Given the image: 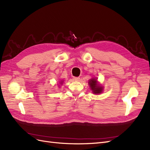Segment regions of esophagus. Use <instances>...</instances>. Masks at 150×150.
Segmentation results:
<instances>
[{"instance_id":"esophagus-1","label":"esophagus","mask_w":150,"mask_h":150,"mask_svg":"<svg viewBox=\"0 0 150 150\" xmlns=\"http://www.w3.org/2000/svg\"><path fill=\"white\" fill-rule=\"evenodd\" d=\"M80 78H79V77H74V78H73V80L74 81H79Z\"/></svg>"}]
</instances>
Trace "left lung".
I'll return each instance as SVG.
<instances>
[{"label":"left lung","instance_id":"1","mask_svg":"<svg viewBox=\"0 0 150 150\" xmlns=\"http://www.w3.org/2000/svg\"><path fill=\"white\" fill-rule=\"evenodd\" d=\"M89 84L91 90L93 91V93L94 94H99L102 92L103 88L98 84L97 80L95 79H92L89 81Z\"/></svg>","mask_w":150,"mask_h":150}]
</instances>
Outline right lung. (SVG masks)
Returning a JSON list of instances; mask_svg holds the SVG:
<instances>
[{"label":"right lung","instance_id":"obj_1","mask_svg":"<svg viewBox=\"0 0 150 150\" xmlns=\"http://www.w3.org/2000/svg\"><path fill=\"white\" fill-rule=\"evenodd\" d=\"M61 83V84H62V83Z\"/></svg>","mask_w":150,"mask_h":150}]
</instances>
